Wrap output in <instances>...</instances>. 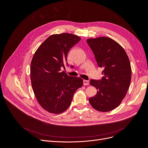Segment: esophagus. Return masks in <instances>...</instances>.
<instances>
[{
	"instance_id": "obj_1",
	"label": "esophagus",
	"mask_w": 148,
	"mask_h": 148,
	"mask_svg": "<svg viewBox=\"0 0 148 148\" xmlns=\"http://www.w3.org/2000/svg\"><path fill=\"white\" fill-rule=\"evenodd\" d=\"M89 82L88 80H83V84L85 85V86H86V85H89Z\"/></svg>"
}]
</instances>
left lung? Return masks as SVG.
I'll return each mask as SVG.
<instances>
[{
    "mask_svg": "<svg viewBox=\"0 0 148 148\" xmlns=\"http://www.w3.org/2000/svg\"><path fill=\"white\" fill-rule=\"evenodd\" d=\"M87 42L94 54L98 66L104 69L101 79L90 81L97 93L89 98V103L99 112L111 111L119 106L130 85L131 68L129 58L122 46L110 38H90Z\"/></svg>",
    "mask_w": 148,
    "mask_h": 148,
    "instance_id": "obj_1",
    "label": "left lung"
}]
</instances>
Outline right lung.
<instances>
[{"label":"right lung","mask_w":148,"mask_h":148,"mask_svg":"<svg viewBox=\"0 0 148 148\" xmlns=\"http://www.w3.org/2000/svg\"><path fill=\"white\" fill-rule=\"evenodd\" d=\"M81 38L63 33L50 36L39 47L30 64V79L38 102L51 113L65 112L71 105L75 92L83 81L67 75L60 68L68 66L69 50Z\"/></svg>","instance_id":"1"}]
</instances>
